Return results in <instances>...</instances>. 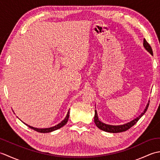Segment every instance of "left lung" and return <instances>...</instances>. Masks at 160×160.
I'll list each match as a JSON object with an SVG mask.
<instances>
[{"label":"left lung","instance_id":"1","mask_svg":"<svg viewBox=\"0 0 160 160\" xmlns=\"http://www.w3.org/2000/svg\"><path fill=\"white\" fill-rule=\"evenodd\" d=\"M143 44H144V48L147 49L148 52L151 54L152 56L153 55V53H152V50L151 47L150 46V45H149L148 42L145 39H144V43ZM148 105H149V103L147 104V107H146V108L144 109L143 113H142L140 115V116H138V118H135V120H132L130 122H128V123H127V124H122V125H117V126L108 125V124H106L103 123V122H100L99 120V119H98L97 111H96V110H95V116H94L95 124H96V125L97 126V127H98L100 129H101V130H102L104 131H106V132H113V133H115V132H120L126 131H127L128 129L131 128L132 126L135 125V124L137 123L138 121L140 120L142 115H143L146 113V111H147Z\"/></svg>","mask_w":160,"mask_h":160}]
</instances>
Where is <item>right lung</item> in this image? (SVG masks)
<instances>
[{"label": "right lung", "mask_w": 160, "mask_h": 160, "mask_svg": "<svg viewBox=\"0 0 160 160\" xmlns=\"http://www.w3.org/2000/svg\"><path fill=\"white\" fill-rule=\"evenodd\" d=\"M69 110L67 112V114L66 115L65 118L64 119V120L60 122V123H58V124L53 126V127H48V128H34L33 127H31V126H29L28 124H26L27 126H28V127L32 128V129H33V130L37 131V132H52V131H53L55 130H57V129H58L61 127H62L63 126L65 125V124L67 122L68 120H69Z\"/></svg>", "instance_id": "add662e5"}]
</instances>
